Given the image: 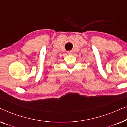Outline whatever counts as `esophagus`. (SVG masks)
Segmentation results:
<instances>
[{
    "mask_svg": "<svg viewBox=\"0 0 127 127\" xmlns=\"http://www.w3.org/2000/svg\"><path fill=\"white\" fill-rule=\"evenodd\" d=\"M67 54H68L69 55H72L73 54V51H69L67 52Z\"/></svg>",
    "mask_w": 127,
    "mask_h": 127,
    "instance_id": "obj_1",
    "label": "esophagus"
}]
</instances>
